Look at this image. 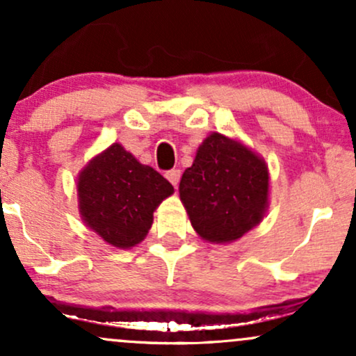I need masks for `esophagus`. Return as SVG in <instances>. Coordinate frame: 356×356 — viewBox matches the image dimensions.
Listing matches in <instances>:
<instances>
[{
	"mask_svg": "<svg viewBox=\"0 0 356 356\" xmlns=\"http://www.w3.org/2000/svg\"><path fill=\"white\" fill-rule=\"evenodd\" d=\"M165 177L169 179V182L172 184L174 187H177L179 181H181V170H177V169H174V170H169V172L165 174Z\"/></svg>",
	"mask_w": 356,
	"mask_h": 356,
	"instance_id": "34e87169",
	"label": "esophagus"
}]
</instances>
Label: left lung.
I'll list each match as a JSON object with an SVG mask.
<instances>
[{
    "label": "left lung",
    "instance_id": "obj_1",
    "mask_svg": "<svg viewBox=\"0 0 356 356\" xmlns=\"http://www.w3.org/2000/svg\"><path fill=\"white\" fill-rule=\"evenodd\" d=\"M179 197L199 238L212 244L234 243L266 216L268 164L238 138L212 132L184 170Z\"/></svg>",
    "mask_w": 356,
    "mask_h": 356
}]
</instances>
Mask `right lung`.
I'll return each mask as SVG.
<instances>
[{
	"instance_id": "1",
	"label": "right lung",
	"mask_w": 356,
	"mask_h": 356,
	"mask_svg": "<svg viewBox=\"0 0 356 356\" xmlns=\"http://www.w3.org/2000/svg\"><path fill=\"white\" fill-rule=\"evenodd\" d=\"M172 194V184L140 164L118 142L97 154L76 177L81 220L118 249H130L145 239L154 211Z\"/></svg>"
}]
</instances>
